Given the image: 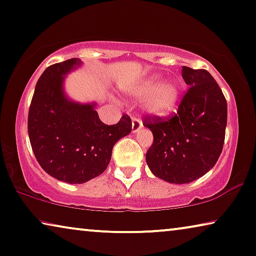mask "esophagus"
I'll return each instance as SVG.
<instances>
[{
  "mask_svg": "<svg viewBox=\"0 0 256 256\" xmlns=\"http://www.w3.org/2000/svg\"><path fill=\"white\" fill-rule=\"evenodd\" d=\"M142 121L137 118H132V132H137L142 128Z\"/></svg>",
  "mask_w": 256,
  "mask_h": 256,
  "instance_id": "34e87169",
  "label": "esophagus"
}]
</instances>
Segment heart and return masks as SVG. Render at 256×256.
<instances>
[{"label": "heart", "mask_w": 256, "mask_h": 256, "mask_svg": "<svg viewBox=\"0 0 256 256\" xmlns=\"http://www.w3.org/2000/svg\"><path fill=\"white\" fill-rule=\"evenodd\" d=\"M128 92L136 99H146L144 112L162 118L171 114L180 98V88L174 80H164L160 75H149L129 86Z\"/></svg>", "instance_id": "1"}]
</instances>
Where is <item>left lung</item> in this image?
I'll list each match as a JSON object with an SVG mask.
<instances>
[{"label":"left lung","mask_w":256,"mask_h":256,"mask_svg":"<svg viewBox=\"0 0 256 256\" xmlns=\"http://www.w3.org/2000/svg\"><path fill=\"white\" fill-rule=\"evenodd\" d=\"M190 88L171 119L148 116L154 144L146 154L150 171L170 184H190L210 171L223 150L228 104L204 69L182 66Z\"/></svg>","instance_id":"obj_1"}]
</instances>
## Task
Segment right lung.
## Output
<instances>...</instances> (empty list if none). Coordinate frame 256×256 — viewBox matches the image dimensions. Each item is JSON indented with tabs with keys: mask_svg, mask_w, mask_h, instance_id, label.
<instances>
[{
	"mask_svg": "<svg viewBox=\"0 0 256 256\" xmlns=\"http://www.w3.org/2000/svg\"><path fill=\"white\" fill-rule=\"evenodd\" d=\"M82 64L80 58H70L48 66L28 110V137L36 160L50 176L66 184H84L100 176L114 144L132 132L128 116L107 126L99 119L97 102H78L66 96V77Z\"/></svg>",
	"mask_w": 256,
	"mask_h": 256,
	"instance_id": "1",
	"label": "right lung"
}]
</instances>
